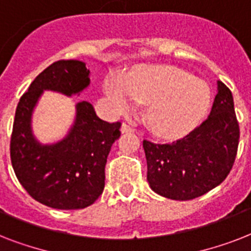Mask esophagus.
Listing matches in <instances>:
<instances>
[{
	"label": "esophagus",
	"mask_w": 251,
	"mask_h": 251,
	"mask_svg": "<svg viewBox=\"0 0 251 251\" xmlns=\"http://www.w3.org/2000/svg\"><path fill=\"white\" fill-rule=\"evenodd\" d=\"M121 131L122 133H131V131H134V127H131V126L127 125V124H125V122H124L121 126Z\"/></svg>",
	"instance_id": "esophagus-1"
}]
</instances>
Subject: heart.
I'll use <instances>...</instances> for the list:
<instances>
[{
  "instance_id": "obj_1",
  "label": "heart",
  "mask_w": 251,
  "mask_h": 251,
  "mask_svg": "<svg viewBox=\"0 0 251 251\" xmlns=\"http://www.w3.org/2000/svg\"><path fill=\"white\" fill-rule=\"evenodd\" d=\"M104 91L120 113H130L137 102L149 104L146 121L153 133L179 137L201 121L210 104V90L202 79L172 66H147L124 78H106Z\"/></svg>"
}]
</instances>
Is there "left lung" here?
<instances>
[{
  "instance_id": "8db88e82",
  "label": "left lung",
  "mask_w": 251,
  "mask_h": 251,
  "mask_svg": "<svg viewBox=\"0 0 251 251\" xmlns=\"http://www.w3.org/2000/svg\"><path fill=\"white\" fill-rule=\"evenodd\" d=\"M240 127L232 92L219 80L210 116L178 141H143L147 181L155 193L175 201H190L224 181L237 155Z\"/></svg>"
}]
</instances>
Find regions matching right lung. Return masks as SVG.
I'll list each match as a JSON object with an SVG mask.
<instances>
[{"instance_id": "add662e5", "label": "right lung", "mask_w": 251, "mask_h": 251, "mask_svg": "<svg viewBox=\"0 0 251 251\" xmlns=\"http://www.w3.org/2000/svg\"><path fill=\"white\" fill-rule=\"evenodd\" d=\"M88 84L90 70L84 62L57 61L35 78L15 110L10 141L15 176L35 201L57 210L84 208L101 195L106 157L121 135V122L102 121L92 104L80 101L66 138L54 145H41L33 137L31 117L44 90L72 96Z\"/></svg>"}]
</instances>
